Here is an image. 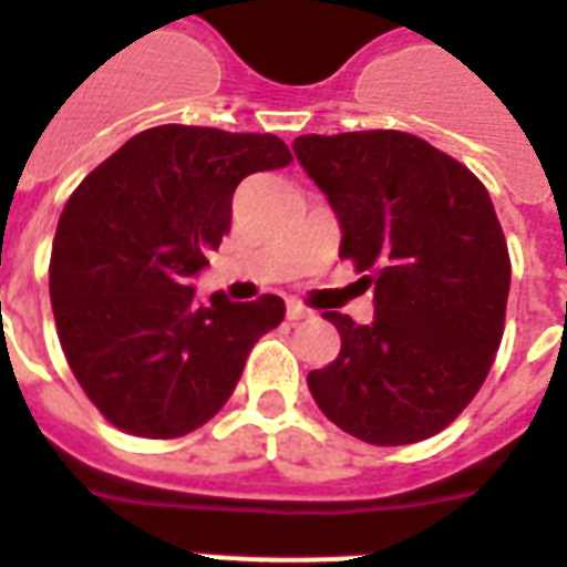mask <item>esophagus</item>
Masks as SVG:
<instances>
[{
	"label": "esophagus",
	"mask_w": 567,
	"mask_h": 567,
	"mask_svg": "<svg viewBox=\"0 0 567 567\" xmlns=\"http://www.w3.org/2000/svg\"><path fill=\"white\" fill-rule=\"evenodd\" d=\"M306 318H312V309H306L297 300H288V321H306Z\"/></svg>",
	"instance_id": "34e87169"
}]
</instances>
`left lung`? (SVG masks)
Here are the masks:
<instances>
[{
    "mask_svg": "<svg viewBox=\"0 0 567 567\" xmlns=\"http://www.w3.org/2000/svg\"><path fill=\"white\" fill-rule=\"evenodd\" d=\"M297 162L337 213L339 258L375 288V318L337 324L333 363L309 372L318 409L360 442L442 433L493 367L511 258L484 183L405 132L303 134Z\"/></svg>",
    "mask_w": 567,
    "mask_h": 567,
    "instance_id": "obj_1",
    "label": "left lung"
}]
</instances>
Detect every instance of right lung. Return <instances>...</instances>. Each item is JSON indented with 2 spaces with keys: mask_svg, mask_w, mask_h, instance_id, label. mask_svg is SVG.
I'll return each mask as SVG.
<instances>
[{
  "mask_svg": "<svg viewBox=\"0 0 567 567\" xmlns=\"http://www.w3.org/2000/svg\"><path fill=\"white\" fill-rule=\"evenodd\" d=\"M291 162L276 134L155 125L74 188L50 251L62 351L123 433L177 439L219 412L282 297L195 300L188 285L230 230L243 179Z\"/></svg>",
  "mask_w": 567,
  "mask_h": 567,
  "instance_id": "right-lung-1",
  "label": "right lung"
}]
</instances>
